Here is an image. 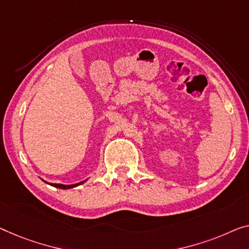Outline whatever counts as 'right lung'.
I'll use <instances>...</instances> for the list:
<instances>
[{
	"label": "right lung",
	"instance_id": "right-lung-1",
	"mask_svg": "<svg viewBox=\"0 0 249 249\" xmlns=\"http://www.w3.org/2000/svg\"><path fill=\"white\" fill-rule=\"evenodd\" d=\"M85 181H83V182L80 183H76V184H70V185H66V184H58V183H50L53 187H55V188H59V189H70V188H73V187H77V185H79L81 183H84Z\"/></svg>",
	"mask_w": 249,
	"mask_h": 249
}]
</instances>
